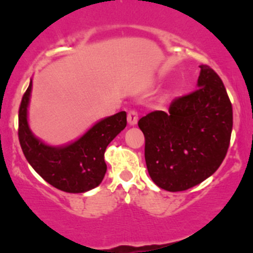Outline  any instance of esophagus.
Instances as JSON below:
<instances>
[{
    "label": "esophagus",
    "instance_id": "34e87169",
    "mask_svg": "<svg viewBox=\"0 0 253 253\" xmlns=\"http://www.w3.org/2000/svg\"><path fill=\"white\" fill-rule=\"evenodd\" d=\"M127 122H129L130 126H135L138 122V112L135 109H131L127 113Z\"/></svg>",
    "mask_w": 253,
    "mask_h": 253
}]
</instances>
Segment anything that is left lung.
<instances>
[{
    "label": "left lung",
    "mask_w": 253,
    "mask_h": 253,
    "mask_svg": "<svg viewBox=\"0 0 253 253\" xmlns=\"http://www.w3.org/2000/svg\"><path fill=\"white\" fill-rule=\"evenodd\" d=\"M197 89L175 98L169 111H154L138 122L145 135V160L152 180L181 192L213 174L228 151L233 108L224 83L201 65Z\"/></svg>",
    "instance_id": "8db88e82"
}]
</instances>
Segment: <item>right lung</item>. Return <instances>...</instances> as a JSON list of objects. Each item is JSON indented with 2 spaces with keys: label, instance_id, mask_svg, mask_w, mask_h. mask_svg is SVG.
I'll return each instance as SVG.
<instances>
[{
  "label": "right lung",
  "instance_id": "add662e5",
  "mask_svg": "<svg viewBox=\"0 0 253 253\" xmlns=\"http://www.w3.org/2000/svg\"><path fill=\"white\" fill-rule=\"evenodd\" d=\"M32 81L19 107L18 137L23 153L46 182L67 193H84L97 187L105 177L107 166L104 154L109 142L126 126V113L101 120L78 141L65 147H50L35 138L27 123V107Z\"/></svg>",
  "mask_w": 253,
  "mask_h": 253
}]
</instances>
